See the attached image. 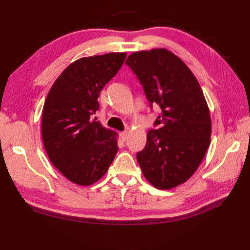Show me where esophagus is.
<instances>
[{
    "instance_id": "1",
    "label": "esophagus",
    "mask_w": 250,
    "mask_h": 250,
    "mask_svg": "<svg viewBox=\"0 0 250 250\" xmlns=\"http://www.w3.org/2000/svg\"><path fill=\"white\" fill-rule=\"evenodd\" d=\"M120 136H121L122 141H126V140H128V132H126V131L121 132V133H120Z\"/></svg>"
}]
</instances>
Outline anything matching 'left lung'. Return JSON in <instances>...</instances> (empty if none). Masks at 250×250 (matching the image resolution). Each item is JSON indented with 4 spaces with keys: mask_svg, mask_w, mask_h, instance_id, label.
I'll use <instances>...</instances> for the list:
<instances>
[{
    "mask_svg": "<svg viewBox=\"0 0 250 250\" xmlns=\"http://www.w3.org/2000/svg\"><path fill=\"white\" fill-rule=\"evenodd\" d=\"M143 84L150 106L161 111L158 129L147 133L136 159L153 187L172 189L198 169L210 143L211 120L203 91L193 73L166 48L136 51L125 61Z\"/></svg>",
    "mask_w": 250,
    "mask_h": 250,
    "instance_id": "8db88e82",
    "label": "left lung"
}]
</instances>
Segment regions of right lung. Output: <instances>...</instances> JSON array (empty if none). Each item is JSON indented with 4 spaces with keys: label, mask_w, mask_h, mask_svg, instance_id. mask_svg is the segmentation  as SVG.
<instances>
[{
    "label": "right lung",
    "mask_w": 250,
    "mask_h": 250,
    "mask_svg": "<svg viewBox=\"0 0 250 250\" xmlns=\"http://www.w3.org/2000/svg\"><path fill=\"white\" fill-rule=\"evenodd\" d=\"M126 52L83 57L50 88L42 116V137L51 163L70 182L90 186L102 178L118 151V134L97 118L101 90L120 70Z\"/></svg>",
    "instance_id": "add662e5"
}]
</instances>
